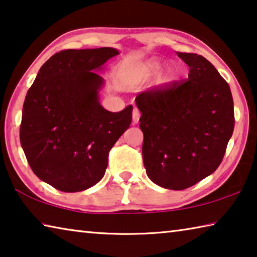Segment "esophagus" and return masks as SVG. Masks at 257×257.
<instances>
[{
  "label": "esophagus",
  "mask_w": 257,
  "mask_h": 257,
  "mask_svg": "<svg viewBox=\"0 0 257 257\" xmlns=\"http://www.w3.org/2000/svg\"><path fill=\"white\" fill-rule=\"evenodd\" d=\"M139 118H141V112H139L138 108L135 107L134 111H133V121L134 123H137L139 121Z\"/></svg>",
  "instance_id": "34e87169"
}]
</instances>
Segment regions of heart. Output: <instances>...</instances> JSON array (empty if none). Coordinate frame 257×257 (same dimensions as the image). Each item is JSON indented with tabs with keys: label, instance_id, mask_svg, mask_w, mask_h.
<instances>
[{
	"label": "heart",
	"instance_id": "obj_1",
	"mask_svg": "<svg viewBox=\"0 0 257 257\" xmlns=\"http://www.w3.org/2000/svg\"><path fill=\"white\" fill-rule=\"evenodd\" d=\"M164 67V63L159 59H153L147 62L134 66L125 72V82L130 86H141L149 81L152 77L158 75ZM179 73V69L172 67L169 69V76L176 78Z\"/></svg>",
	"mask_w": 257,
	"mask_h": 257
}]
</instances>
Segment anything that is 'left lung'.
Returning <instances> with one entry per match:
<instances>
[{"label":"left lung","mask_w":257,"mask_h":257,"mask_svg":"<svg viewBox=\"0 0 257 257\" xmlns=\"http://www.w3.org/2000/svg\"><path fill=\"white\" fill-rule=\"evenodd\" d=\"M189 67L188 79L137 95L144 134L146 173L163 188L182 190L212 175L234 127L228 82L204 56L178 53Z\"/></svg>","instance_id":"8db88e82"}]
</instances>
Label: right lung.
<instances>
[{"mask_svg": "<svg viewBox=\"0 0 257 257\" xmlns=\"http://www.w3.org/2000/svg\"><path fill=\"white\" fill-rule=\"evenodd\" d=\"M118 50H63L43 64L26 95L20 143L33 172L66 193L90 188L133 119V105L106 111L98 102L102 69Z\"/></svg>", "mask_w": 257, "mask_h": 257, "instance_id": "right-lung-1", "label": "right lung"}]
</instances>
